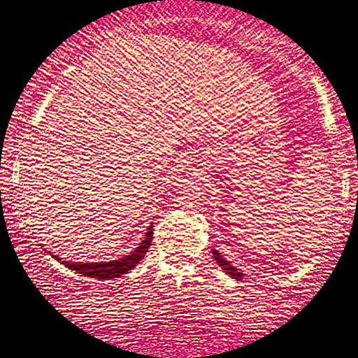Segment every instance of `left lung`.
<instances>
[{
  "instance_id": "1",
  "label": "left lung",
  "mask_w": 358,
  "mask_h": 358,
  "mask_svg": "<svg viewBox=\"0 0 358 358\" xmlns=\"http://www.w3.org/2000/svg\"><path fill=\"white\" fill-rule=\"evenodd\" d=\"M213 257H215V261L218 262V264L221 266V269H223L226 274H229L233 279H236V280H241L243 279L244 274L241 273V271H239L238 268H234V266L229 261H226L224 257H223V255H221L220 251L213 250Z\"/></svg>"
}]
</instances>
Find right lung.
I'll use <instances>...</instances> for the list:
<instances>
[{"label":"right lung","mask_w":358,"mask_h":358,"mask_svg":"<svg viewBox=\"0 0 358 358\" xmlns=\"http://www.w3.org/2000/svg\"><path fill=\"white\" fill-rule=\"evenodd\" d=\"M153 223L148 226V231L145 233V238L142 239V243L138 244L135 250L122 257V259H115V261H107V262H71V261H62V264L66 268H69L76 273L83 274V275H89V278H97V279H114V278H120L122 274H127L129 271H132L135 266L142 261V257L147 255L148 248L152 244V236H153ZM54 259L61 261V257L52 256Z\"/></svg>","instance_id":"add662e5"}]
</instances>
